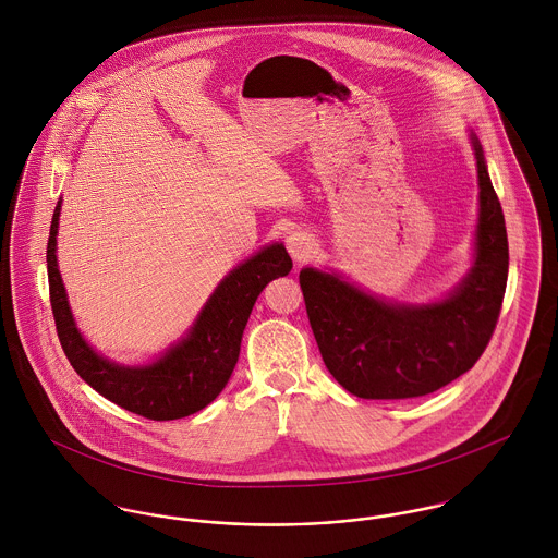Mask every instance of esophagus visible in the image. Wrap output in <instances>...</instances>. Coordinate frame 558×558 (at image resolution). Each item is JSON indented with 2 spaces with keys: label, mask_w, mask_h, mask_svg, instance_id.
Wrapping results in <instances>:
<instances>
[{
  "label": "esophagus",
  "mask_w": 558,
  "mask_h": 558,
  "mask_svg": "<svg viewBox=\"0 0 558 558\" xmlns=\"http://www.w3.org/2000/svg\"><path fill=\"white\" fill-rule=\"evenodd\" d=\"M288 251H290V255L296 259V262H305L310 255H312V248H314V242L312 239L307 236V234H303V232H294V234H290L288 236Z\"/></svg>",
  "instance_id": "34e87169"
}]
</instances>
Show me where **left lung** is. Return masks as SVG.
<instances>
[{"mask_svg": "<svg viewBox=\"0 0 558 558\" xmlns=\"http://www.w3.org/2000/svg\"><path fill=\"white\" fill-rule=\"evenodd\" d=\"M471 140L478 175L475 262L447 299L403 305L376 299L335 272L303 268L299 275L324 365L356 398L434 393L466 374L492 339L507 288L509 244L477 135Z\"/></svg>", "mask_w": 558, "mask_h": 558, "instance_id": "obj_1", "label": "left lung"}]
</instances>
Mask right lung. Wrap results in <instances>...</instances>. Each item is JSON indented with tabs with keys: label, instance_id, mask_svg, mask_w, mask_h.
Here are the masks:
<instances>
[{
	"label": "right lung",
	"instance_id": "1",
	"mask_svg": "<svg viewBox=\"0 0 558 558\" xmlns=\"http://www.w3.org/2000/svg\"><path fill=\"white\" fill-rule=\"evenodd\" d=\"M60 210L62 202H58L51 221L47 270L58 337L73 369L102 398L153 421H173L206 408L223 391L236 367L242 330L259 292L292 270L286 246L275 242L236 266L217 286L186 337L159 361L124 367L96 354L73 319L56 255Z\"/></svg>",
	"mask_w": 558,
	"mask_h": 558
}]
</instances>
